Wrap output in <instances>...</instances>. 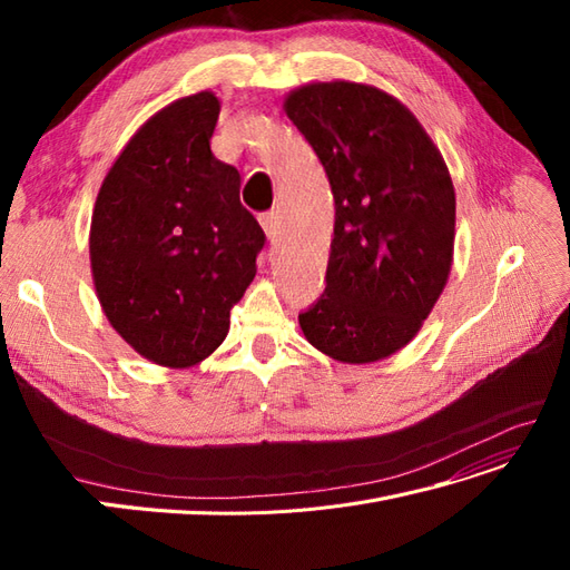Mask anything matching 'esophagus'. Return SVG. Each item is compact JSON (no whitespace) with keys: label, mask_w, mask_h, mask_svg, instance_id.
Returning <instances> with one entry per match:
<instances>
[{"label":"esophagus","mask_w":570,"mask_h":570,"mask_svg":"<svg viewBox=\"0 0 570 570\" xmlns=\"http://www.w3.org/2000/svg\"><path fill=\"white\" fill-rule=\"evenodd\" d=\"M258 223H262V228H264V233H266L268 239L278 237V230H281L278 214H275V212H266V214L258 216Z\"/></svg>","instance_id":"1"}]
</instances>
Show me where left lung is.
Wrapping results in <instances>:
<instances>
[{"mask_svg": "<svg viewBox=\"0 0 570 570\" xmlns=\"http://www.w3.org/2000/svg\"><path fill=\"white\" fill-rule=\"evenodd\" d=\"M283 109L331 180L335 233L304 337L342 364L416 337L452 271L456 197L440 149L400 99L364 82H308Z\"/></svg>", "mask_w": 570, "mask_h": 570, "instance_id": "1", "label": "left lung"}]
</instances>
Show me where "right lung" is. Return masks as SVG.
I'll list each match as a JSON object with an SVG mask.
<instances>
[{"label": "right lung", "instance_id": "obj_1", "mask_svg": "<svg viewBox=\"0 0 570 570\" xmlns=\"http://www.w3.org/2000/svg\"><path fill=\"white\" fill-rule=\"evenodd\" d=\"M220 101H170L130 137L99 187L90 266L107 321L166 368H189L226 340L266 235L239 204V174L212 154Z\"/></svg>", "mask_w": 570, "mask_h": 570}]
</instances>
